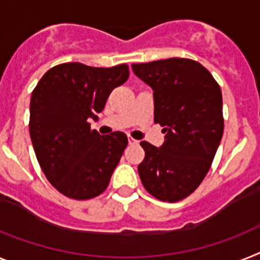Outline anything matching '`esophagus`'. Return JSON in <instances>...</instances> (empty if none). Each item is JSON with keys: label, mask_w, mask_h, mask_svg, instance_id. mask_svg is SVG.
I'll return each mask as SVG.
<instances>
[{"label": "esophagus", "mask_w": 260, "mask_h": 260, "mask_svg": "<svg viewBox=\"0 0 260 260\" xmlns=\"http://www.w3.org/2000/svg\"><path fill=\"white\" fill-rule=\"evenodd\" d=\"M128 143H129V145H135V144H137L139 141L135 140V139H132V137H128Z\"/></svg>", "instance_id": "esophagus-1"}]
</instances>
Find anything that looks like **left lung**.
I'll return each instance as SVG.
<instances>
[{
    "label": "left lung",
    "mask_w": 260,
    "mask_h": 260,
    "mask_svg": "<svg viewBox=\"0 0 260 260\" xmlns=\"http://www.w3.org/2000/svg\"><path fill=\"white\" fill-rule=\"evenodd\" d=\"M132 70L153 89L154 123L167 134L160 148L140 143L145 158L139 176L153 197L177 202L202 182L219 147L221 88L201 63L185 58L132 64Z\"/></svg>",
    "instance_id": "8db88e82"
}]
</instances>
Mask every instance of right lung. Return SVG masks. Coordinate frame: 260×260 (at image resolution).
Returning <instances> with one entry per match:
<instances>
[{"instance_id": "1", "label": "right lung", "mask_w": 260, "mask_h": 260, "mask_svg": "<svg viewBox=\"0 0 260 260\" xmlns=\"http://www.w3.org/2000/svg\"><path fill=\"white\" fill-rule=\"evenodd\" d=\"M129 76L128 66L102 69L63 63L41 78L30 100L29 131L37 160L50 184L66 197L89 200L110 184L128 139L91 129L113 88Z\"/></svg>"}]
</instances>
